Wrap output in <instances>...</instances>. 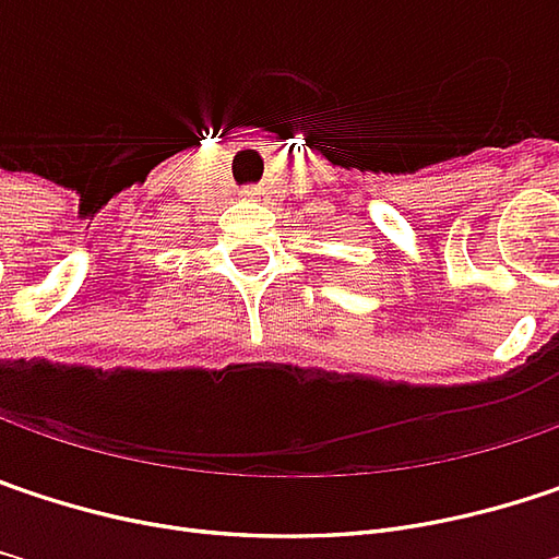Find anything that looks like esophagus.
Listing matches in <instances>:
<instances>
[{"label":"esophagus","mask_w":559,"mask_h":559,"mask_svg":"<svg viewBox=\"0 0 559 559\" xmlns=\"http://www.w3.org/2000/svg\"><path fill=\"white\" fill-rule=\"evenodd\" d=\"M249 195H255V192H249Z\"/></svg>","instance_id":"esophagus-1"}]
</instances>
